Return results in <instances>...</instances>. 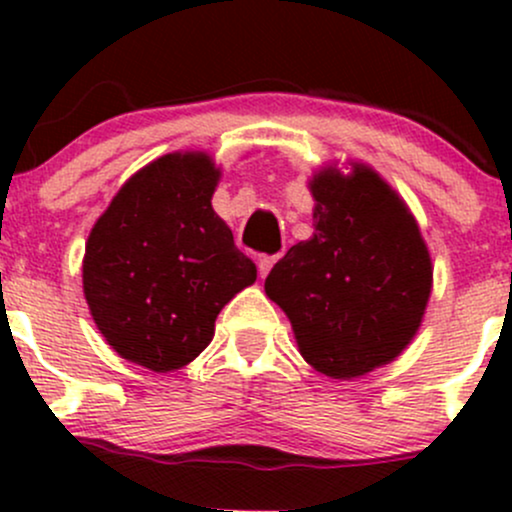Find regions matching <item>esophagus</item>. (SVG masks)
<instances>
[{
  "instance_id": "esophagus-1",
  "label": "esophagus",
  "mask_w": 512,
  "mask_h": 512,
  "mask_svg": "<svg viewBox=\"0 0 512 512\" xmlns=\"http://www.w3.org/2000/svg\"><path fill=\"white\" fill-rule=\"evenodd\" d=\"M276 260H279V255H257V269H260V276H267Z\"/></svg>"
}]
</instances>
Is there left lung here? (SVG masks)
<instances>
[{"instance_id":"8db88e82","label":"left lung","mask_w":512,"mask_h":512,"mask_svg":"<svg viewBox=\"0 0 512 512\" xmlns=\"http://www.w3.org/2000/svg\"><path fill=\"white\" fill-rule=\"evenodd\" d=\"M310 240L274 264L264 291L289 315L298 349L330 378H356L402 354L431 296V257L414 216L373 170H322Z\"/></svg>"}]
</instances>
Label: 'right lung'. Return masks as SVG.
<instances>
[{"label":"right lung","mask_w":512,"mask_h":512,"mask_svg":"<svg viewBox=\"0 0 512 512\" xmlns=\"http://www.w3.org/2000/svg\"><path fill=\"white\" fill-rule=\"evenodd\" d=\"M219 170L204 154H168L132 175L93 226L84 293L108 344L168 373L207 349L221 308L257 279L211 209Z\"/></svg>","instance_id":"right-lung-1"}]
</instances>
